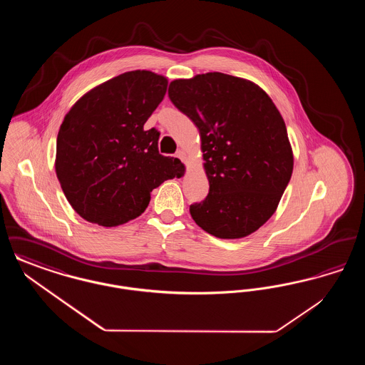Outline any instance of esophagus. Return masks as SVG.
<instances>
[{
	"mask_svg": "<svg viewBox=\"0 0 365 365\" xmlns=\"http://www.w3.org/2000/svg\"><path fill=\"white\" fill-rule=\"evenodd\" d=\"M176 157H178V158H180L182 161H186V160H187V153H186L185 150H182V149H180V150H178Z\"/></svg>",
	"mask_w": 365,
	"mask_h": 365,
	"instance_id": "obj_1",
	"label": "esophagus"
}]
</instances>
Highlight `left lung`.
<instances>
[{
  "label": "left lung",
  "instance_id": "1",
  "mask_svg": "<svg viewBox=\"0 0 365 365\" xmlns=\"http://www.w3.org/2000/svg\"><path fill=\"white\" fill-rule=\"evenodd\" d=\"M168 96L201 137L209 194L192 220L222 240L257 231L278 208L294 157L284 120L256 83L222 72L175 79Z\"/></svg>",
  "mask_w": 365,
  "mask_h": 365
}]
</instances>
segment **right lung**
<instances>
[{"mask_svg": "<svg viewBox=\"0 0 365 365\" xmlns=\"http://www.w3.org/2000/svg\"><path fill=\"white\" fill-rule=\"evenodd\" d=\"M168 79L128 71L91 88L60 125L54 168L71 207L87 222L116 227L148 208L150 192L179 176V158L158 153L160 133L143 125Z\"/></svg>", "mask_w": 365, "mask_h": 365, "instance_id": "add662e5", "label": "right lung"}]
</instances>
